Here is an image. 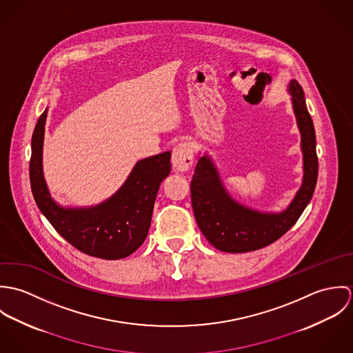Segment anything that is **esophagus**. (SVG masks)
<instances>
[{
    "label": "esophagus",
    "instance_id": "esophagus-1",
    "mask_svg": "<svg viewBox=\"0 0 353 353\" xmlns=\"http://www.w3.org/2000/svg\"><path fill=\"white\" fill-rule=\"evenodd\" d=\"M172 165L176 171H188L194 161V151L190 143H181L172 150Z\"/></svg>",
    "mask_w": 353,
    "mask_h": 353
}]
</instances>
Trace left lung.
I'll return each mask as SVG.
<instances>
[{
  "label": "left lung",
  "instance_id": "obj_1",
  "mask_svg": "<svg viewBox=\"0 0 353 353\" xmlns=\"http://www.w3.org/2000/svg\"><path fill=\"white\" fill-rule=\"evenodd\" d=\"M290 92L302 134L304 176L302 188L284 212L277 214L259 213L239 205L223 188L210 159L202 156L197 161L190 183L194 216L208 242L220 252H254L269 246L298 221L311 201L318 179L315 130L305 105L304 92L296 80L290 83Z\"/></svg>",
  "mask_w": 353,
  "mask_h": 353
}]
</instances>
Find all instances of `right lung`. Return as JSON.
Returning <instances> with one entry per match:
<instances>
[{
  "label": "right lung",
  "instance_id": "1",
  "mask_svg": "<svg viewBox=\"0 0 353 353\" xmlns=\"http://www.w3.org/2000/svg\"><path fill=\"white\" fill-rule=\"evenodd\" d=\"M46 115L48 110L39 117L31 143L30 182L38 208L54 230L84 254L119 259L136 252L148 235L159 186L171 170V152L140 160L123 186L101 205L63 209L52 201L42 172Z\"/></svg>",
  "mask_w": 353,
  "mask_h": 353
}]
</instances>
